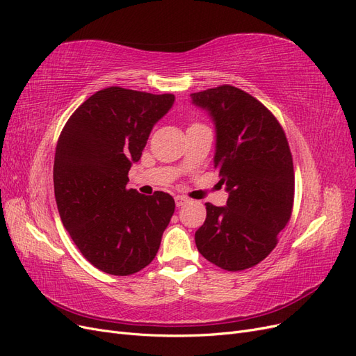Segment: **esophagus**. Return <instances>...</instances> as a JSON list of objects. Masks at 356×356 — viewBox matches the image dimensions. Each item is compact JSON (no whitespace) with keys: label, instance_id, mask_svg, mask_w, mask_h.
Segmentation results:
<instances>
[{"label":"esophagus","instance_id":"34e87169","mask_svg":"<svg viewBox=\"0 0 356 356\" xmlns=\"http://www.w3.org/2000/svg\"><path fill=\"white\" fill-rule=\"evenodd\" d=\"M188 202V199L187 197H184V196H177L175 197V203H177V207L178 208H181V207H184V204Z\"/></svg>","mask_w":356,"mask_h":356}]
</instances>
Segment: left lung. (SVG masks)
<instances>
[{
    "instance_id": "left-lung-1",
    "label": "left lung",
    "mask_w": 356,
    "mask_h": 356,
    "mask_svg": "<svg viewBox=\"0 0 356 356\" xmlns=\"http://www.w3.org/2000/svg\"><path fill=\"white\" fill-rule=\"evenodd\" d=\"M190 96L213 122V168L229 193L225 207L207 203L196 246L224 270H245L273 251L293 211L294 166L286 136L260 101L233 86Z\"/></svg>"
}]
</instances>
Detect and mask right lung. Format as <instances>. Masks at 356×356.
Wrapping results in <instances>:
<instances>
[{"label": "right lung", "instance_id": "1", "mask_svg": "<svg viewBox=\"0 0 356 356\" xmlns=\"http://www.w3.org/2000/svg\"><path fill=\"white\" fill-rule=\"evenodd\" d=\"M175 102L113 86L92 95L63 126L53 184L63 227L83 257L99 270L127 276L153 261L175 200L126 186L154 124Z\"/></svg>", "mask_w": 356, "mask_h": 356}]
</instances>
